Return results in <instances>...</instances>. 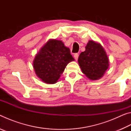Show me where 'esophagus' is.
<instances>
[{"label": "esophagus", "mask_w": 131, "mask_h": 131, "mask_svg": "<svg viewBox=\"0 0 131 131\" xmlns=\"http://www.w3.org/2000/svg\"><path fill=\"white\" fill-rule=\"evenodd\" d=\"M74 59H76V61H77V59H78V58H79V54H77V53L74 54Z\"/></svg>", "instance_id": "34e87169"}]
</instances>
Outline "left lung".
<instances>
[{"label": "left lung", "instance_id": "obj_1", "mask_svg": "<svg viewBox=\"0 0 131 131\" xmlns=\"http://www.w3.org/2000/svg\"><path fill=\"white\" fill-rule=\"evenodd\" d=\"M78 62L82 72L92 80L102 77L109 65L102 46L92 40L88 41L85 51L80 54Z\"/></svg>", "mask_w": 131, "mask_h": 131}]
</instances>
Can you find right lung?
Returning <instances> with one entry per match:
<instances>
[{
    "instance_id": "right-lung-1",
    "label": "right lung",
    "mask_w": 131,
    "mask_h": 131,
    "mask_svg": "<svg viewBox=\"0 0 131 131\" xmlns=\"http://www.w3.org/2000/svg\"><path fill=\"white\" fill-rule=\"evenodd\" d=\"M70 49L63 42L50 40L36 54L34 68L37 76L44 83H56L71 61H74Z\"/></svg>"
}]
</instances>
